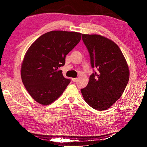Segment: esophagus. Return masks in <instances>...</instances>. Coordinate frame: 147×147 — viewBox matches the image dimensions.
<instances>
[{"mask_svg":"<svg viewBox=\"0 0 147 147\" xmlns=\"http://www.w3.org/2000/svg\"><path fill=\"white\" fill-rule=\"evenodd\" d=\"M77 80H78V78H72V81H73V82H76Z\"/></svg>","mask_w":147,"mask_h":147,"instance_id":"34e87169","label":"esophagus"}]
</instances>
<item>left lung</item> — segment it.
<instances>
[{
  "label": "left lung",
  "mask_w": 147,
  "mask_h": 147,
  "mask_svg": "<svg viewBox=\"0 0 147 147\" xmlns=\"http://www.w3.org/2000/svg\"><path fill=\"white\" fill-rule=\"evenodd\" d=\"M88 49L91 65L97 68L90 76L88 85L81 89L83 98L90 107L104 111L119 98L128 83L127 62L116 43L99 35H82Z\"/></svg>",
  "instance_id": "obj_1"
}]
</instances>
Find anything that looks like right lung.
Instances as JSON below:
<instances>
[{
    "label": "right lung",
    "instance_id": "1",
    "mask_svg": "<svg viewBox=\"0 0 147 147\" xmlns=\"http://www.w3.org/2000/svg\"><path fill=\"white\" fill-rule=\"evenodd\" d=\"M82 33L52 31L43 34L28 49L21 65L22 82L31 96L47 105L57 100L70 83L58 68L78 43Z\"/></svg>",
    "mask_w": 147,
    "mask_h": 147
}]
</instances>
